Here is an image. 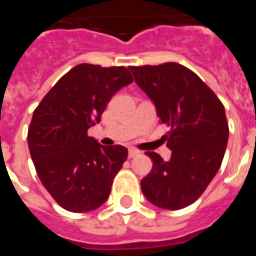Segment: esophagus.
<instances>
[{
  "instance_id": "1",
  "label": "esophagus",
  "mask_w": 256,
  "mask_h": 256,
  "mask_svg": "<svg viewBox=\"0 0 256 256\" xmlns=\"http://www.w3.org/2000/svg\"><path fill=\"white\" fill-rule=\"evenodd\" d=\"M137 155H140V150H134V148H130V150H128V158H136Z\"/></svg>"
}]
</instances>
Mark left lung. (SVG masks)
Segmentation results:
<instances>
[{
    "mask_svg": "<svg viewBox=\"0 0 256 256\" xmlns=\"http://www.w3.org/2000/svg\"><path fill=\"white\" fill-rule=\"evenodd\" d=\"M136 84L155 104L158 116L172 130L170 160L145 152L154 166L141 180L145 198L156 207L181 210L194 203L218 172L229 126L225 108L212 90L178 63L128 67Z\"/></svg>",
    "mask_w": 256,
    "mask_h": 256,
    "instance_id": "left-lung-1",
    "label": "left lung"
}]
</instances>
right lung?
Wrapping results in <instances>:
<instances>
[{"label": "right lung", "mask_w": 256, "mask_h": 256, "mask_svg": "<svg viewBox=\"0 0 256 256\" xmlns=\"http://www.w3.org/2000/svg\"><path fill=\"white\" fill-rule=\"evenodd\" d=\"M133 82L124 67L78 64L58 79L32 114L28 150L42 185L60 207H100L128 159L122 145L104 146L88 130L101 120L112 96Z\"/></svg>", "instance_id": "right-lung-1"}]
</instances>
